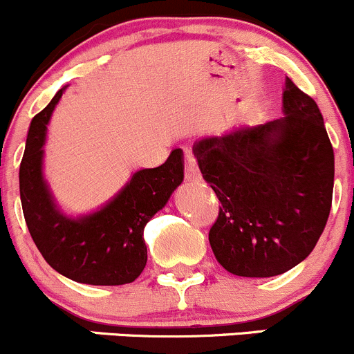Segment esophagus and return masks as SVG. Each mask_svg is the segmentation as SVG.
<instances>
[{
  "label": "esophagus",
  "mask_w": 354,
  "mask_h": 354,
  "mask_svg": "<svg viewBox=\"0 0 354 354\" xmlns=\"http://www.w3.org/2000/svg\"><path fill=\"white\" fill-rule=\"evenodd\" d=\"M183 161H185V178H187L188 181L200 180V167H198V162H196L195 154L192 152V149H185Z\"/></svg>",
  "instance_id": "1"
}]
</instances>
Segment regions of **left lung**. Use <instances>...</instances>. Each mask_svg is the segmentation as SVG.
Listing matches in <instances>:
<instances>
[{
  "label": "left lung",
  "instance_id": "8db88e82",
  "mask_svg": "<svg viewBox=\"0 0 354 354\" xmlns=\"http://www.w3.org/2000/svg\"><path fill=\"white\" fill-rule=\"evenodd\" d=\"M285 117L203 139L195 156L217 198L208 241L232 274L277 277L304 261L333 205L334 151L314 98L285 80Z\"/></svg>",
  "mask_w": 354,
  "mask_h": 354
}]
</instances>
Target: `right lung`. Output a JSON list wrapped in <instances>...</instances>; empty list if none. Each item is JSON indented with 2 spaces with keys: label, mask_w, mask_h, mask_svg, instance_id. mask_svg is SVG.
Returning a JSON list of instances; mask_svg holds the SVG:
<instances>
[{
  "label": "right lung",
  "mask_w": 354,
  "mask_h": 354,
  "mask_svg": "<svg viewBox=\"0 0 354 354\" xmlns=\"http://www.w3.org/2000/svg\"><path fill=\"white\" fill-rule=\"evenodd\" d=\"M62 96L32 118L20 162V198L28 232L49 265L77 283H132L147 263L144 227L183 181V159L174 149L165 165L137 171L106 207L71 221L54 207L42 180V146L50 113Z\"/></svg>",
  "instance_id": "add662e5"
}]
</instances>
